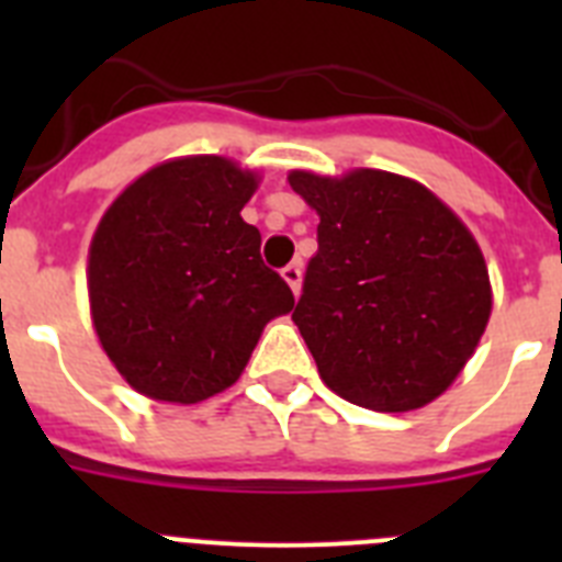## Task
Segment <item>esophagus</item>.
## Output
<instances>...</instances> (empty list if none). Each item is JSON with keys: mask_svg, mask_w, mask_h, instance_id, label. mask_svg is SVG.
<instances>
[{"mask_svg": "<svg viewBox=\"0 0 562 562\" xmlns=\"http://www.w3.org/2000/svg\"><path fill=\"white\" fill-rule=\"evenodd\" d=\"M281 278H284L286 284H290V290L301 292V261H292V265H286L284 270H281Z\"/></svg>", "mask_w": 562, "mask_h": 562, "instance_id": "1", "label": "esophagus"}]
</instances>
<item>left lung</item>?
Returning a JSON list of instances; mask_svg holds the SVG:
<instances>
[{
  "label": "left lung",
  "instance_id": "1",
  "mask_svg": "<svg viewBox=\"0 0 562 562\" xmlns=\"http://www.w3.org/2000/svg\"><path fill=\"white\" fill-rule=\"evenodd\" d=\"M286 180L321 216L292 321L326 389L380 414L439 400L493 315V284L470 227L402 173L295 168Z\"/></svg>",
  "mask_w": 562,
  "mask_h": 562
}]
</instances>
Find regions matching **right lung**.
I'll list each match as a JSON object with an SVG mask.
<instances>
[{"instance_id": "obj_1", "label": "right lung", "mask_w": 562, "mask_h": 562, "mask_svg": "<svg viewBox=\"0 0 562 562\" xmlns=\"http://www.w3.org/2000/svg\"><path fill=\"white\" fill-rule=\"evenodd\" d=\"M258 171L220 154L157 162L98 222L87 258L101 349L137 394L193 405L241 376L272 317L295 306L241 220Z\"/></svg>"}]
</instances>
